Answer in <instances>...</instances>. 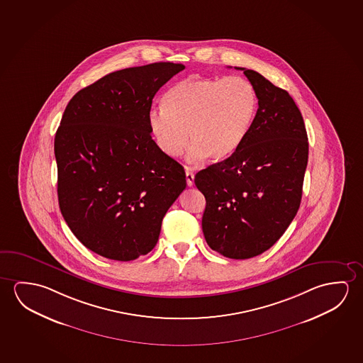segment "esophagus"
I'll return each mask as SVG.
<instances>
[{
	"label": "esophagus",
	"instance_id": "1",
	"mask_svg": "<svg viewBox=\"0 0 363 363\" xmlns=\"http://www.w3.org/2000/svg\"><path fill=\"white\" fill-rule=\"evenodd\" d=\"M194 179H195V174L190 172L189 169H186V182H187V186H189V187H192V186H194Z\"/></svg>",
	"mask_w": 363,
	"mask_h": 363
}]
</instances>
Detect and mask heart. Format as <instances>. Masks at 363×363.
<instances>
[{
  "label": "heart",
  "mask_w": 363,
  "mask_h": 363,
  "mask_svg": "<svg viewBox=\"0 0 363 363\" xmlns=\"http://www.w3.org/2000/svg\"><path fill=\"white\" fill-rule=\"evenodd\" d=\"M163 108L150 113L148 125L166 156L179 157L190 137V161H221L238 151L250 132L257 95L250 82L239 77L192 75L168 90Z\"/></svg>",
  "instance_id": "heart-1"
}]
</instances>
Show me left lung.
Listing matches in <instances>:
<instances>
[{
  "label": "left lung",
  "mask_w": 363,
  "mask_h": 363,
  "mask_svg": "<svg viewBox=\"0 0 363 363\" xmlns=\"http://www.w3.org/2000/svg\"><path fill=\"white\" fill-rule=\"evenodd\" d=\"M257 112L245 140L225 161L196 173L206 199L202 231L212 250L230 259L260 255L279 240L301 200L308 137L286 90L245 67Z\"/></svg>",
  "instance_id": "obj_1"
}]
</instances>
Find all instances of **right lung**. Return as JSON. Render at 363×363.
<instances>
[{
	"label": "right lung",
	"instance_id": "right-lung-1",
	"mask_svg": "<svg viewBox=\"0 0 363 363\" xmlns=\"http://www.w3.org/2000/svg\"><path fill=\"white\" fill-rule=\"evenodd\" d=\"M184 65L153 62L108 74L69 101L55 134L62 218L95 254L129 262L156 246L186 189L179 162L152 140V99Z\"/></svg>",
	"mask_w": 363,
	"mask_h": 363
}]
</instances>
